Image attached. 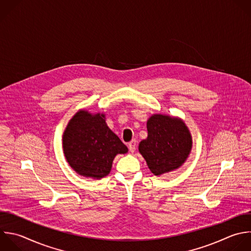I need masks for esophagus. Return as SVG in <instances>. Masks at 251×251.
I'll list each match as a JSON object with an SVG mask.
<instances>
[{"label":"esophagus","instance_id":"1","mask_svg":"<svg viewBox=\"0 0 251 251\" xmlns=\"http://www.w3.org/2000/svg\"><path fill=\"white\" fill-rule=\"evenodd\" d=\"M128 149L131 153H133L136 149V140H131L129 143H128Z\"/></svg>","mask_w":251,"mask_h":251}]
</instances>
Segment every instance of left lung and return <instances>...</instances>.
<instances>
[{
  "mask_svg": "<svg viewBox=\"0 0 251 251\" xmlns=\"http://www.w3.org/2000/svg\"><path fill=\"white\" fill-rule=\"evenodd\" d=\"M148 136L138 150L155 176L178 169L188 158L192 147L190 132L178 118L156 114L147 121Z\"/></svg>",
  "mask_w": 251,
  "mask_h": 251,
  "instance_id": "8db88e82",
  "label": "left lung"
}]
</instances>
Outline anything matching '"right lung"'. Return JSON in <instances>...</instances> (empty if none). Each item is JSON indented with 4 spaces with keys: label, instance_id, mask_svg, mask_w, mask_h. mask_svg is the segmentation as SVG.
Masks as SVG:
<instances>
[{
    "label": "right lung",
    "instance_id": "obj_1",
    "mask_svg": "<svg viewBox=\"0 0 251 251\" xmlns=\"http://www.w3.org/2000/svg\"><path fill=\"white\" fill-rule=\"evenodd\" d=\"M63 148L69 165L78 175L95 179L106 176L115 157L128 150L108 127L105 114L85 110H79L69 122Z\"/></svg>",
    "mask_w": 251,
    "mask_h": 251
}]
</instances>
